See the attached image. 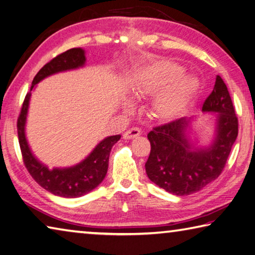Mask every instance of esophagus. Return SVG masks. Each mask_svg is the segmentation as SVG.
I'll return each mask as SVG.
<instances>
[{
  "label": "esophagus",
  "mask_w": 255,
  "mask_h": 255,
  "mask_svg": "<svg viewBox=\"0 0 255 255\" xmlns=\"http://www.w3.org/2000/svg\"><path fill=\"white\" fill-rule=\"evenodd\" d=\"M141 134H142V131L140 128L133 127L131 128H128V131L123 134V137L126 138V140H129V138H134L138 135H141Z\"/></svg>",
  "instance_id": "1"
}]
</instances>
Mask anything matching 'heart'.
Listing matches in <instances>:
<instances>
[{
  "instance_id": "heart-1",
  "label": "heart",
  "mask_w": 255,
  "mask_h": 255,
  "mask_svg": "<svg viewBox=\"0 0 255 255\" xmlns=\"http://www.w3.org/2000/svg\"><path fill=\"white\" fill-rule=\"evenodd\" d=\"M184 74V69L173 62H156L144 66L134 75L129 92L134 97L156 93L154 111L158 118L170 120L177 117L198 89V80ZM127 103L124 108L128 109Z\"/></svg>"
}]
</instances>
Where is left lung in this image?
I'll return each mask as SVG.
<instances>
[{
	"mask_svg": "<svg viewBox=\"0 0 255 255\" xmlns=\"http://www.w3.org/2000/svg\"><path fill=\"white\" fill-rule=\"evenodd\" d=\"M202 112L214 117V136L208 145L198 146L190 137L194 118H181L147 134L151 143L145 163L147 177L177 196L195 193L218 179L237 140L238 118L220 75L204 101Z\"/></svg>",
	"mask_w": 255,
	"mask_h": 255,
	"instance_id": "left-lung-1",
	"label": "left lung"
}]
</instances>
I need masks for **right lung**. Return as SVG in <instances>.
I'll use <instances>...</instances> for the list:
<instances>
[{
    "instance_id": "obj_1",
    "label": "right lung",
    "mask_w": 255,
    "mask_h": 255,
    "mask_svg": "<svg viewBox=\"0 0 255 255\" xmlns=\"http://www.w3.org/2000/svg\"><path fill=\"white\" fill-rule=\"evenodd\" d=\"M85 62V51L81 47H74L46 63L33 79L30 92L24 100L21 114L17 120L18 143L27 171L43 189L52 194L68 199L83 196L101 184L108 172L110 152L114 144L121 138V135L119 134L103 138L92 152L78 164L68 167H53L51 170L33 154L28 145L25 133L26 119L32 91L35 89L37 83L60 72L83 68Z\"/></svg>"
}]
</instances>
